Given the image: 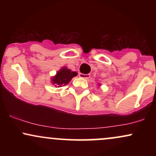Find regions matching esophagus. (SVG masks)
Listing matches in <instances>:
<instances>
[{
    "instance_id": "34e87169",
    "label": "esophagus",
    "mask_w": 156,
    "mask_h": 156,
    "mask_svg": "<svg viewBox=\"0 0 156 156\" xmlns=\"http://www.w3.org/2000/svg\"><path fill=\"white\" fill-rule=\"evenodd\" d=\"M79 77L82 78H85V79H88V78L90 77V75L89 74H83V73H79Z\"/></svg>"
}]
</instances>
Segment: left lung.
<instances>
[{
	"instance_id": "left-lung-1",
	"label": "left lung",
	"mask_w": 156,
	"mask_h": 156,
	"mask_svg": "<svg viewBox=\"0 0 156 156\" xmlns=\"http://www.w3.org/2000/svg\"><path fill=\"white\" fill-rule=\"evenodd\" d=\"M98 85H99V87H100V86H101V84H100L99 83H98Z\"/></svg>"
}]
</instances>
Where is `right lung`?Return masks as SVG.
<instances>
[{
    "instance_id": "1",
    "label": "right lung",
    "mask_w": 156,
    "mask_h": 156,
    "mask_svg": "<svg viewBox=\"0 0 156 156\" xmlns=\"http://www.w3.org/2000/svg\"><path fill=\"white\" fill-rule=\"evenodd\" d=\"M78 73L73 72L67 67H62L54 76L51 78V83L55 85V87H61L62 86H66L70 82L73 78L76 77Z\"/></svg>"
}]
</instances>
